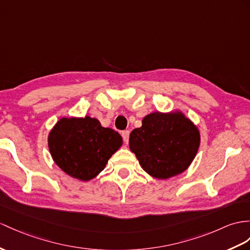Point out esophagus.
I'll return each instance as SVG.
<instances>
[{
    "label": "esophagus",
    "mask_w": 250,
    "mask_h": 250,
    "mask_svg": "<svg viewBox=\"0 0 250 250\" xmlns=\"http://www.w3.org/2000/svg\"><path fill=\"white\" fill-rule=\"evenodd\" d=\"M122 137H123L124 142H125L126 144L128 143V140H129V131H128V130L122 131Z\"/></svg>",
    "instance_id": "1"
}]
</instances>
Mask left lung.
Masks as SVG:
<instances>
[{"label": "left lung", "mask_w": 250, "mask_h": 250, "mask_svg": "<svg viewBox=\"0 0 250 250\" xmlns=\"http://www.w3.org/2000/svg\"><path fill=\"white\" fill-rule=\"evenodd\" d=\"M200 144L197 127L179 110L153 112L133 129L129 148L144 171L158 179L179 175L190 167Z\"/></svg>", "instance_id": "8db88e82"}]
</instances>
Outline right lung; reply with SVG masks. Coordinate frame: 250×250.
Returning <instances> with one entry per match:
<instances>
[{"instance_id": "add662e5", "label": "right lung", "mask_w": 250, "mask_h": 250, "mask_svg": "<svg viewBox=\"0 0 250 250\" xmlns=\"http://www.w3.org/2000/svg\"><path fill=\"white\" fill-rule=\"evenodd\" d=\"M122 143L119 132L103 127L99 120L88 115L62 118L47 138L54 162L65 174L82 181L96 177Z\"/></svg>"}]
</instances>
